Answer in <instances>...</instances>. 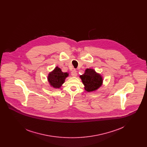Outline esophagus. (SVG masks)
<instances>
[{"instance_id":"obj_1","label":"esophagus","mask_w":147,"mask_h":147,"mask_svg":"<svg viewBox=\"0 0 147 147\" xmlns=\"http://www.w3.org/2000/svg\"><path fill=\"white\" fill-rule=\"evenodd\" d=\"M71 76L72 77H76L77 76V72L76 70H73L71 71Z\"/></svg>"}]
</instances>
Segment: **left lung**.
<instances>
[{
    "mask_svg": "<svg viewBox=\"0 0 147 147\" xmlns=\"http://www.w3.org/2000/svg\"><path fill=\"white\" fill-rule=\"evenodd\" d=\"M80 78L84 85V89L88 92L96 91L101 86L103 83V78L93 69H86Z\"/></svg>",
    "mask_w": 147,
    "mask_h": 147,
    "instance_id": "1",
    "label": "left lung"
}]
</instances>
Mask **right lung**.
Here are the masks:
<instances>
[{"label":"right lung","mask_w":147,"mask_h":147,"mask_svg":"<svg viewBox=\"0 0 147 147\" xmlns=\"http://www.w3.org/2000/svg\"><path fill=\"white\" fill-rule=\"evenodd\" d=\"M69 76L68 73H64L58 67L49 72L47 80L51 86L55 89H59L64 83L67 77Z\"/></svg>","instance_id":"right-lung-1"}]
</instances>
